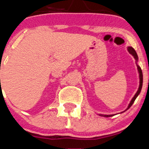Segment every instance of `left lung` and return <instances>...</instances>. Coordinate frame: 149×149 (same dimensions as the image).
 <instances>
[{
  "label": "left lung",
  "mask_w": 149,
  "mask_h": 149,
  "mask_svg": "<svg viewBox=\"0 0 149 149\" xmlns=\"http://www.w3.org/2000/svg\"><path fill=\"white\" fill-rule=\"evenodd\" d=\"M127 50H128L129 53L131 54H132L133 56H134V58H135L136 60H137L138 56H137V54H136V51H135V50H134L133 48H127ZM137 68H138V71H139V80H140V81H139V89H138V91H137V92H136V94H135V95L134 96V98H132V100H131V103L129 104L128 107H127V109L130 108V107H131L132 106V104H134V101L136 100V97H137V96L139 95V93H140V92H141L142 86H143V72H142L141 68H140V67H139V65H137ZM113 116V115H109V116L108 115H107V116L104 115V116L108 117V116Z\"/></svg>",
  "instance_id": "obj_1"
}]
</instances>
